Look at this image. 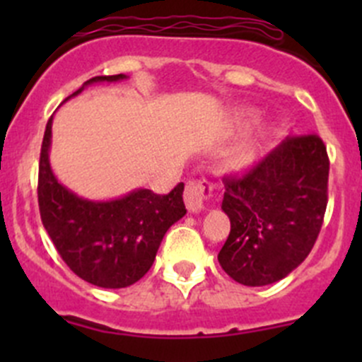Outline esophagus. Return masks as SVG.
I'll return each mask as SVG.
<instances>
[{
    "instance_id": "1",
    "label": "esophagus",
    "mask_w": 362,
    "mask_h": 362,
    "mask_svg": "<svg viewBox=\"0 0 362 362\" xmlns=\"http://www.w3.org/2000/svg\"><path fill=\"white\" fill-rule=\"evenodd\" d=\"M211 196V187L206 180H192L185 187L184 199L191 214H199L204 210V202Z\"/></svg>"
}]
</instances>
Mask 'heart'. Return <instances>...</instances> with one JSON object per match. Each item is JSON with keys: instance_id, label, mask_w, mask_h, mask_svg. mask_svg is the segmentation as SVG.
I'll return each instance as SVG.
<instances>
[{"instance_id": "obj_1", "label": "heart", "mask_w": 362, "mask_h": 362, "mask_svg": "<svg viewBox=\"0 0 362 362\" xmlns=\"http://www.w3.org/2000/svg\"><path fill=\"white\" fill-rule=\"evenodd\" d=\"M254 120H255V112H252V110H242L238 113V117H236V122H238V126H242V127L249 126V124L254 122ZM255 152H257V144H255V141H249L245 147L240 148V151L236 152L231 159H229V163H228L229 170L240 171V170H243V168L249 166V164L255 158Z\"/></svg>"}]
</instances>
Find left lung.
Wrapping results in <instances>:
<instances>
[{"mask_svg": "<svg viewBox=\"0 0 362 362\" xmlns=\"http://www.w3.org/2000/svg\"><path fill=\"white\" fill-rule=\"evenodd\" d=\"M329 159L317 134L289 136L240 178H226L222 211L231 231L218 252L238 284L286 279L312 250L327 204Z\"/></svg>", "mask_w": 362, "mask_h": 362, "instance_id": "8db88e82", "label": "left lung"}]
</instances>
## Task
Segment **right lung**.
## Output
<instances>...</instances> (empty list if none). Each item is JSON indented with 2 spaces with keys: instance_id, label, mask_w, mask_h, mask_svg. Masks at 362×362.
Masks as SVG:
<instances>
[{
  "instance_id": "1",
  "label": "right lung",
  "mask_w": 362,
  "mask_h": 362,
  "mask_svg": "<svg viewBox=\"0 0 362 362\" xmlns=\"http://www.w3.org/2000/svg\"><path fill=\"white\" fill-rule=\"evenodd\" d=\"M126 75L94 76L63 103L93 83H113ZM52 119L43 134L38 170V204L50 240L75 275L103 289L133 286L151 269L168 229L187 210L184 184L170 194L134 189L115 199H87L61 184L50 166Z\"/></svg>"
}]
</instances>
